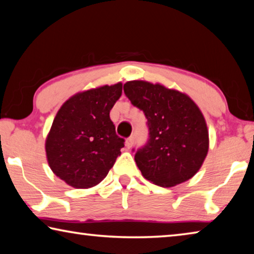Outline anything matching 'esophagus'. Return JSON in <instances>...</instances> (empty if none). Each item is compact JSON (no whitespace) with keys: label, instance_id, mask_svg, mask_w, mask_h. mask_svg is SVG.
I'll use <instances>...</instances> for the list:
<instances>
[{"label":"esophagus","instance_id":"esophagus-1","mask_svg":"<svg viewBox=\"0 0 254 254\" xmlns=\"http://www.w3.org/2000/svg\"><path fill=\"white\" fill-rule=\"evenodd\" d=\"M133 144H134V137H133V136L127 137V141H126V147L127 149H131L133 147Z\"/></svg>","mask_w":254,"mask_h":254}]
</instances>
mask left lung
Wrapping results in <instances>:
<instances>
[{
    "instance_id": "obj_1",
    "label": "left lung",
    "mask_w": 254,
    "mask_h": 254,
    "mask_svg": "<svg viewBox=\"0 0 254 254\" xmlns=\"http://www.w3.org/2000/svg\"><path fill=\"white\" fill-rule=\"evenodd\" d=\"M124 93L148 119L149 141L134 157L143 177L161 187L194 177L209 148L207 124L196 103L187 94L147 80L127 81Z\"/></svg>"
}]
</instances>
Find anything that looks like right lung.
<instances>
[{"label":"right lung","instance_id":"right-lung-1","mask_svg":"<svg viewBox=\"0 0 254 254\" xmlns=\"http://www.w3.org/2000/svg\"><path fill=\"white\" fill-rule=\"evenodd\" d=\"M122 95V83L103 85L68 98L46 137V157L53 173L70 187L92 188L104 179L121 154L110 111Z\"/></svg>","mask_w":254,"mask_h":254}]
</instances>
